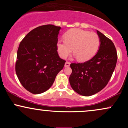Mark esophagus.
<instances>
[{
    "label": "esophagus",
    "mask_w": 128,
    "mask_h": 128,
    "mask_svg": "<svg viewBox=\"0 0 128 128\" xmlns=\"http://www.w3.org/2000/svg\"><path fill=\"white\" fill-rule=\"evenodd\" d=\"M70 62H68V61H67V62H66L64 66H65V67H68L70 66Z\"/></svg>",
    "instance_id": "obj_1"
}]
</instances>
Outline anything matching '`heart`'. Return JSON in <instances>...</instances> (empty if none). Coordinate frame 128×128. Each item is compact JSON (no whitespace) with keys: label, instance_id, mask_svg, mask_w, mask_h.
Segmentation results:
<instances>
[{"label":"heart","instance_id":"obj_1","mask_svg":"<svg viewBox=\"0 0 128 128\" xmlns=\"http://www.w3.org/2000/svg\"><path fill=\"white\" fill-rule=\"evenodd\" d=\"M64 41L59 40L56 44L60 57L66 58L72 53L80 62L92 58L100 46V38L97 34L80 29H71L65 33Z\"/></svg>","mask_w":128,"mask_h":128}]
</instances>
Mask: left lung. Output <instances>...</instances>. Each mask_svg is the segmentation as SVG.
I'll return each mask as SVG.
<instances>
[{
  "mask_svg": "<svg viewBox=\"0 0 128 128\" xmlns=\"http://www.w3.org/2000/svg\"><path fill=\"white\" fill-rule=\"evenodd\" d=\"M100 44L91 60L82 63H72L69 78L73 90L82 96L94 94L105 87L115 69L117 60L116 47L112 41L97 30Z\"/></svg>",
  "mask_w": 128,
  "mask_h": 128,
  "instance_id": "8db88e82",
  "label": "left lung"
}]
</instances>
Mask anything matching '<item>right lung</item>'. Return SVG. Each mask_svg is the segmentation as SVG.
Segmentation results:
<instances>
[{
	"label": "right lung",
	"instance_id": "obj_1",
	"mask_svg": "<svg viewBox=\"0 0 128 128\" xmlns=\"http://www.w3.org/2000/svg\"><path fill=\"white\" fill-rule=\"evenodd\" d=\"M60 26L42 25L29 32L17 50L16 72L23 87L32 94H40L52 86L65 64L57 52Z\"/></svg>",
	"mask_w": 128,
	"mask_h": 128
}]
</instances>
